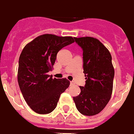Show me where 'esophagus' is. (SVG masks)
I'll list each match as a JSON object with an SVG mask.
<instances>
[{
    "instance_id": "34e87169",
    "label": "esophagus",
    "mask_w": 134,
    "mask_h": 134,
    "mask_svg": "<svg viewBox=\"0 0 134 134\" xmlns=\"http://www.w3.org/2000/svg\"><path fill=\"white\" fill-rule=\"evenodd\" d=\"M70 84H71V86H74V85L75 84V83H74V81H72L70 82Z\"/></svg>"
}]
</instances>
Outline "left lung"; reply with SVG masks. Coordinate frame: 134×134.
Instances as JSON below:
<instances>
[{
    "label": "left lung",
    "instance_id": "obj_1",
    "mask_svg": "<svg viewBox=\"0 0 134 134\" xmlns=\"http://www.w3.org/2000/svg\"><path fill=\"white\" fill-rule=\"evenodd\" d=\"M83 50V68L86 84L74 97L78 111L85 116H94L105 108L113 91L114 68L108 50L92 37L74 38Z\"/></svg>",
    "mask_w": 134,
    "mask_h": 134
}]
</instances>
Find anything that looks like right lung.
Returning <instances> with one entry per match:
<instances>
[{"mask_svg": "<svg viewBox=\"0 0 134 134\" xmlns=\"http://www.w3.org/2000/svg\"><path fill=\"white\" fill-rule=\"evenodd\" d=\"M71 36L44 34L24 47L18 61V81L30 108L39 114L52 112L60 94L70 85L66 79H53L48 75L55 63L58 52L73 43Z\"/></svg>", "mask_w": 134, "mask_h": 134, "instance_id": "obj_1", "label": "right lung"}]
</instances>
